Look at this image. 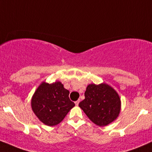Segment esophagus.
<instances>
[{
    "label": "esophagus",
    "instance_id": "34e87169",
    "mask_svg": "<svg viewBox=\"0 0 152 152\" xmlns=\"http://www.w3.org/2000/svg\"><path fill=\"white\" fill-rule=\"evenodd\" d=\"M79 100H78V101H76V102H75V104H76V106L79 105Z\"/></svg>",
    "mask_w": 152,
    "mask_h": 152
}]
</instances>
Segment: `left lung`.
<instances>
[{"mask_svg":"<svg viewBox=\"0 0 152 152\" xmlns=\"http://www.w3.org/2000/svg\"><path fill=\"white\" fill-rule=\"evenodd\" d=\"M85 96L79 106L96 125L107 126L117 118L121 110V99L110 86L106 84L89 85Z\"/></svg>","mask_w":152,"mask_h":152,"instance_id":"1","label":"left lung"}]
</instances>
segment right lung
<instances>
[{"instance_id":"right-lung-1","label":"right lung","mask_w":152,"mask_h":152,"mask_svg":"<svg viewBox=\"0 0 152 152\" xmlns=\"http://www.w3.org/2000/svg\"><path fill=\"white\" fill-rule=\"evenodd\" d=\"M69 93L61 82H42L32 97V110L45 125H56L75 106L69 99Z\"/></svg>"}]
</instances>
